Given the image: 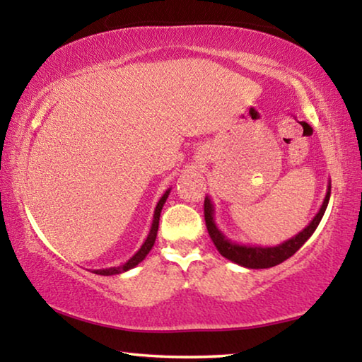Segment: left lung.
<instances>
[{
    "label": "left lung",
    "instance_id": "8db88e82",
    "mask_svg": "<svg viewBox=\"0 0 362 362\" xmlns=\"http://www.w3.org/2000/svg\"><path fill=\"white\" fill-rule=\"evenodd\" d=\"M330 198V183L327 185L326 198H324L322 204L317 211L313 220L305 226V228L298 233V235L292 236L291 240L278 244V246H252V244H238L226 238L216 223V218H214V204L209 196H206L204 199V218H206V226L207 231H209V236L214 243V246L222 254L225 259L238 263L244 268H272L276 267L279 263L289 259L297 250L303 246V244L308 241V238L313 235L315 230L320 225L321 218L326 212V207L329 204Z\"/></svg>",
    "mask_w": 362,
    "mask_h": 362
}]
</instances>
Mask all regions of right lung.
<instances>
[{
    "label": "right lung",
    "instance_id": "1",
    "mask_svg": "<svg viewBox=\"0 0 362 362\" xmlns=\"http://www.w3.org/2000/svg\"><path fill=\"white\" fill-rule=\"evenodd\" d=\"M169 193H170V188H168L166 192H164V194L161 196V199L158 201V204L155 207V214H153V223H151L150 233H148V236H146V240L144 241V244H142V246H140V249L137 250V252L134 254L129 260H127L126 263H122V265H119V267L94 269L95 274H102V276H112V274H121V273H124V272H129V269H132L134 267H137L139 263L145 259L146 254H148L150 250H151L153 244H155L156 233H158V225H159V216H161L163 206H164V203H166Z\"/></svg>",
    "mask_w": 362,
    "mask_h": 362
}]
</instances>
